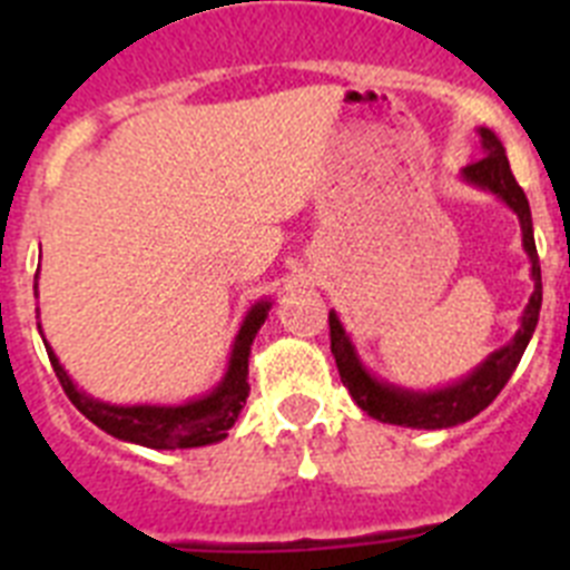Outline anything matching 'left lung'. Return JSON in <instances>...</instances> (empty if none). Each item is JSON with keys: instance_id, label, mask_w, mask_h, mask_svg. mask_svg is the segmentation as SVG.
<instances>
[{"instance_id": "obj_1", "label": "left lung", "mask_w": 570, "mask_h": 570, "mask_svg": "<svg viewBox=\"0 0 570 570\" xmlns=\"http://www.w3.org/2000/svg\"><path fill=\"white\" fill-rule=\"evenodd\" d=\"M482 150L485 156L462 168L465 183L476 185L482 190H491L520 216L522 225V248H525L528 259H531V276H533V294L528 299L525 311H522L520 331L513 334L508 345L500 351H493L480 367H473L465 380L454 382L448 387H436V391H407V387L387 385L371 376L365 365L360 362L354 351V342L342 328L340 316L331 311V354H334L336 367H340L342 385L351 391L356 405L365 411L367 416H374L380 422H391V425L402 428H425V431H436V428H454L460 422L473 420V416L485 411L497 394H500L505 382L520 365L522 354H525L528 342H531L533 328L540 322L542 308V274H540V256H537V242H533V223L531 208H528L525 190L517 185L508 165V156L497 134L488 128H480Z\"/></svg>"}]
</instances>
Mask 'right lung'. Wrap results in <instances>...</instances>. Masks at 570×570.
I'll use <instances>...</instances> for the list:
<instances>
[{
    "label": "right lung",
    "instance_id": "right-lung-1",
    "mask_svg": "<svg viewBox=\"0 0 570 570\" xmlns=\"http://www.w3.org/2000/svg\"><path fill=\"white\" fill-rule=\"evenodd\" d=\"M37 288V285H33ZM271 302H256L248 311L245 322H242L239 334L234 340V351H230L228 371H225L223 382L210 391L203 400H190L185 405H110V402H99L79 391L62 362L57 360L53 347L45 342L48 360L59 376V385L68 394V400L88 416L97 428H102L105 434L116 436L122 442H134V445L156 448V451H176V448H199L219 442L228 436L234 422L239 420V411L250 394L248 385V356L250 345H254L256 331L262 328V322L268 320ZM42 334V325H39Z\"/></svg>",
    "mask_w": 570,
    "mask_h": 570
}]
</instances>
